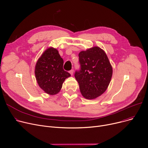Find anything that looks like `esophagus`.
I'll list each match as a JSON object with an SVG mask.
<instances>
[{
  "label": "esophagus",
  "mask_w": 148,
  "mask_h": 148,
  "mask_svg": "<svg viewBox=\"0 0 148 148\" xmlns=\"http://www.w3.org/2000/svg\"><path fill=\"white\" fill-rule=\"evenodd\" d=\"M69 73H70V74H71V75L73 74V73H74V70L73 69H71V70H70L69 71Z\"/></svg>",
  "instance_id": "34e87169"
}]
</instances>
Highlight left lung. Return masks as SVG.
Masks as SVG:
<instances>
[{"mask_svg": "<svg viewBox=\"0 0 148 148\" xmlns=\"http://www.w3.org/2000/svg\"><path fill=\"white\" fill-rule=\"evenodd\" d=\"M80 69L76 71L81 94L88 99L101 95L110 82L113 69L107 54L98 47L82 51L79 54Z\"/></svg>", "mask_w": 148, "mask_h": 148, "instance_id": "left-lung-1", "label": "left lung"}]
</instances>
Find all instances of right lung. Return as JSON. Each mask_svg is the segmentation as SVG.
I'll list each match as a JSON object with an SVG mask.
<instances>
[{"label":"right lung","mask_w":148,"mask_h":148,"mask_svg":"<svg viewBox=\"0 0 148 148\" xmlns=\"http://www.w3.org/2000/svg\"><path fill=\"white\" fill-rule=\"evenodd\" d=\"M64 60L58 50L53 47L47 49L38 59L35 69L37 83L45 93L56 95L60 90L62 84L71 76L63 69Z\"/></svg>","instance_id":"1"}]
</instances>
